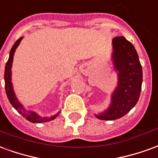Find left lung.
<instances>
[{
	"mask_svg": "<svg viewBox=\"0 0 158 158\" xmlns=\"http://www.w3.org/2000/svg\"><path fill=\"white\" fill-rule=\"evenodd\" d=\"M113 61L118 76V87L112 96L108 109L96 118L114 120L124 116L139 100L142 85V68L139 56L131 42L118 36L113 40Z\"/></svg>",
	"mask_w": 158,
	"mask_h": 158,
	"instance_id": "1",
	"label": "left lung"
}]
</instances>
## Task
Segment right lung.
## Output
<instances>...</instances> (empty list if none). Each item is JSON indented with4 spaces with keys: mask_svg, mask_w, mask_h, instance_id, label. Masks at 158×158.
Segmentation results:
<instances>
[{
    "mask_svg": "<svg viewBox=\"0 0 158 158\" xmlns=\"http://www.w3.org/2000/svg\"><path fill=\"white\" fill-rule=\"evenodd\" d=\"M23 37L19 38L17 41L14 43V45H12V49L10 51V55H9L8 61L6 63L5 67V73H4V79H5V89H6V96L8 98L9 102L12 104V106L15 108L18 112H19L23 118H25L28 121L31 123H45L49 122L51 120L55 119L56 117L59 115V113L53 115V116L50 117V118H41L39 115H37L34 112H27L21 103L19 102L17 97H16L13 89H12V85L11 82V68H12V59H13V55H14V52H15L16 48L18 47V45H19L20 41L22 40Z\"/></svg>",
    "mask_w": 158,
    "mask_h": 158,
    "instance_id": "right-lung-1",
    "label": "right lung"
}]
</instances>
